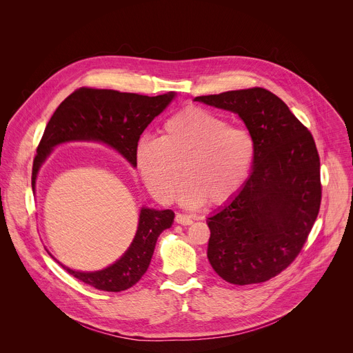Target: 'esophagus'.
<instances>
[{"instance_id":"1","label":"esophagus","mask_w":353,"mask_h":353,"mask_svg":"<svg viewBox=\"0 0 353 353\" xmlns=\"http://www.w3.org/2000/svg\"><path fill=\"white\" fill-rule=\"evenodd\" d=\"M174 221H176V223H179V225H184V226H187V225H191V223H192L191 216H188V215H183V214H177Z\"/></svg>"}]
</instances>
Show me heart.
<instances>
[{"label":"heart","mask_w":353,"mask_h":353,"mask_svg":"<svg viewBox=\"0 0 353 353\" xmlns=\"http://www.w3.org/2000/svg\"><path fill=\"white\" fill-rule=\"evenodd\" d=\"M256 154L251 132L196 106L169 117L159 139H141L138 172L155 199L168 204L183 177L180 203L187 208L225 205L243 188Z\"/></svg>","instance_id":"heart-1"}]
</instances>
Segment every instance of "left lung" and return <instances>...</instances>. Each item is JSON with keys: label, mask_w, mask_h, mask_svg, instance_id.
<instances>
[{"label": "left lung", "mask_w": 353, "mask_h": 353, "mask_svg": "<svg viewBox=\"0 0 353 353\" xmlns=\"http://www.w3.org/2000/svg\"><path fill=\"white\" fill-rule=\"evenodd\" d=\"M244 121L256 143L240 192L208 218V260L229 283L265 282L305 245L321 204L320 158L310 131L264 88L196 96Z\"/></svg>", "instance_id": "left-lung-1"}]
</instances>
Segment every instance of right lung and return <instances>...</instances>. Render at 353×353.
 Instances as JSON below:
<instances>
[{"instance_id":"obj_1","label":"right lung","mask_w":353,"mask_h":353,"mask_svg":"<svg viewBox=\"0 0 353 353\" xmlns=\"http://www.w3.org/2000/svg\"><path fill=\"white\" fill-rule=\"evenodd\" d=\"M174 96V92L150 97L93 88H79L72 92L50 119L37 146L32 169L33 191L40 166L53 148L64 142H103L116 149L132 166H137L135 149L141 134L168 108ZM174 212L172 210L141 208L138 229L131 245L120 260L105 270L74 271L53 259L68 274L99 290H127L146 272L159 234L172 226Z\"/></svg>"}]
</instances>
